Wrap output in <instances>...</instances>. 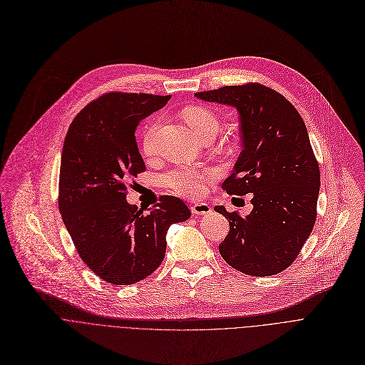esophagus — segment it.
<instances>
[{
  "label": "esophagus",
  "instance_id": "obj_1",
  "mask_svg": "<svg viewBox=\"0 0 365 365\" xmlns=\"http://www.w3.org/2000/svg\"><path fill=\"white\" fill-rule=\"evenodd\" d=\"M190 210H192L193 215H209V213H212V207L207 203H195L190 207Z\"/></svg>",
  "mask_w": 365,
  "mask_h": 365
}]
</instances>
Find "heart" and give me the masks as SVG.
I'll return each instance as SVG.
<instances>
[{
	"label": "heart",
	"mask_w": 365,
	"mask_h": 365,
	"mask_svg": "<svg viewBox=\"0 0 365 365\" xmlns=\"http://www.w3.org/2000/svg\"><path fill=\"white\" fill-rule=\"evenodd\" d=\"M183 117L186 123L195 130V133L202 139L216 136L220 129V121L216 113L205 106H189L183 110ZM156 133L158 123H152L145 129L142 146L148 156L156 152ZM207 173L196 168H178L170 170L165 176L166 186L176 195L183 197H197L205 192V178Z\"/></svg>",
	"instance_id": "heart-1"
}]
</instances>
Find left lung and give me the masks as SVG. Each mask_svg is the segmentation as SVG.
<instances>
[{
    "mask_svg": "<svg viewBox=\"0 0 365 365\" xmlns=\"http://www.w3.org/2000/svg\"><path fill=\"white\" fill-rule=\"evenodd\" d=\"M195 96L237 110L242 152L222 187L254 195L248 216L215 206L229 220L219 252L247 275L279 274L297 259L317 219L319 166L304 120L282 94L258 83Z\"/></svg>",
    "mask_w": 365,
    "mask_h": 365,
    "instance_id": "1",
    "label": "left lung"
}]
</instances>
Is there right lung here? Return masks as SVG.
Here are the masks:
<instances>
[{"mask_svg":"<svg viewBox=\"0 0 365 365\" xmlns=\"http://www.w3.org/2000/svg\"><path fill=\"white\" fill-rule=\"evenodd\" d=\"M170 96L107 93L88 103L66 135L58 183L63 222L83 262L113 285L153 274L166 254L170 225L190 217L176 196L148 213L126 200L128 180L146 170L136 128Z\"/></svg>","mask_w":365,"mask_h":365,"instance_id":"right-lung-1","label":"right lung"}]
</instances>
